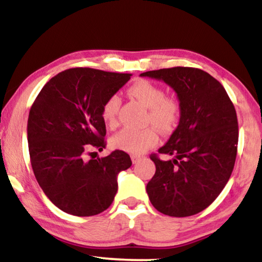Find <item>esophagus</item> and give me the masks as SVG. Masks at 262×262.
<instances>
[{"mask_svg":"<svg viewBox=\"0 0 262 262\" xmlns=\"http://www.w3.org/2000/svg\"><path fill=\"white\" fill-rule=\"evenodd\" d=\"M131 160H132V163H138L139 161L142 160V157L138 156V155H132L131 156Z\"/></svg>","mask_w":262,"mask_h":262,"instance_id":"obj_1","label":"esophagus"}]
</instances>
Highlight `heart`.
Listing matches in <instances>:
<instances>
[{
    "label": "heart",
    "mask_w": 262,
    "mask_h": 262,
    "mask_svg": "<svg viewBox=\"0 0 262 262\" xmlns=\"http://www.w3.org/2000/svg\"><path fill=\"white\" fill-rule=\"evenodd\" d=\"M128 94L137 99L148 108L146 123H151L162 132H169L177 125L180 118V102L171 96H166L163 88L152 82L141 80L127 89ZM120 98L111 95L103 102L101 117L107 126L116 127L118 124V112L120 107ZM159 142V134L154 126L144 128H124L111 139L113 148L135 154L145 152Z\"/></svg>",
    "instance_id": "1"
}]
</instances>
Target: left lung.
Returning <instances> with one entry per match:
<instances>
[{"label": "left lung", "instance_id": "8db88e82", "mask_svg": "<svg viewBox=\"0 0 262 262\" xmlns=\"http://www.w3.org/2000/svg\"><path fill=\"white\" fill-rule=\"evenodd\" d=\"M162 80L177 93L180 121L159 152L150 159L156 171L146 185L152 206L171 217L199 213L214 202L235 166L238 125L223 85L196 68L175 67L141 74Z\"/></svg>", "mask_w": 262, "mask_h": 262}]
</instances>
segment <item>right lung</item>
Masks as SVG:
<instances>
[{
	"label": "right lung",
	"instance_id": "right-lung-1",
	"mask_svg": "<svg viewBox=\"0 0 262 262\" xmlns=\"http://www.w3.org/2000/svg\"><path fill=\"white\" fill-rule=\"evenodd\" d=\"M131 74L73 68L52 77L31 107L27 139L31 164L46 196L64 212L78 217L107 210L118 191V174L131 167L128 154L114 150L93 157L106 146L103 102Z\"/></svg>",
	"mask_w": 262,
	"mask_h": 262
}]
</instances>
